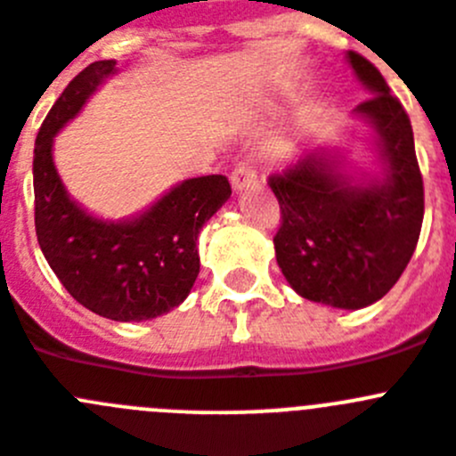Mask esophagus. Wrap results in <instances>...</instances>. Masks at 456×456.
<instances>
[{
	"label": "esophagus",
	"instance_id": "1",
	"mask_svg": "<svg viewBox=\"0 0 456 456\" xmlns=\"http://www.w3.org/2000/svg\"><path fill=\"white\" fill-rule=\"evenodd\" d=\"M252 182H256V170H254V166L249 161H240L232 172L233 191H243Z\"/></svg>",
	"mask_w": 456,
	"mask_h": 456
}]
</instances>
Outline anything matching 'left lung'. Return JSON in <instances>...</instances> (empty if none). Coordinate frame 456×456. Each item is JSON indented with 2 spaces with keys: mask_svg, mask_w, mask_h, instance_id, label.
<instances>
[{
  "mask_svg": "<svg viewBox=\"0 0 456 456\" xmlns=\"http://www.w3.org/2000/svg\"><path fill=\"white\" fill-rule=\"evenodd\" d=\"M347 63L372 95L354 113L375 126L381 179L343 175L338 159L320 150L268 183L281 208L274 254L286 281L318 305L363 309L384 297L411 261L425 192L404 106L370 61L347 52Z\"/></svg>",
  "mask_w": 456,
  "mask_h": 456,
  "instance_id": "1",
  "label": "left lung"
}]
</instances>
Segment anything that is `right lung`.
<instances>
[{
	"label": "right lung",
	"mask_w": 456,
	"mask_h": 456,
	"mask_svg": "<svg viewBox=\"0 0 456 456\" xmlns=\"http://www.w3.org/2000/svg\"><path fill=\"white\" fill-rule=\"evenodd\" d=\"M116 61H95L69 81L45 118L34 150L36 236L61 284L102 318L150 320L179 306L200 273L198 236L232 195L227 177L186 179L131 220L106 223L69 198L52 159L54 136Z\"/></svg>",
	"instance_id": "1"
}]
</instances>
